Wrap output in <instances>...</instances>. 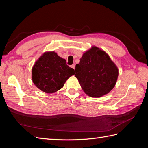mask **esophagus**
<instances>
[{"mask_svg": "<svg viewBox=\"0 0 148 148\" xmlns=\"http://www.w3.org/2000/svg\"><path fill=\"white\" fill-rule=\"evenodd\" d=\"M71 67H72V68H73V69H75V64H73L72 65H71Z\"/></svg>", "mask_w": 148, "mask_h": 148, "instance_id": "esophagus-1", "label": "esophagus"}]
</instances>
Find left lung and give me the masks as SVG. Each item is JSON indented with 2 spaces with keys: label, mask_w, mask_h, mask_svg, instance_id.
<instances>
[{
  "label": "left lung",
  "mask_w": 148,
  "mask_h": 148,
  "mask_svg": "<svg viewBox=\"0 0 148 148\" xmlns=\"http://www.w3.org/2000/svg\"><path fill=\"white\" fill-rule=\"evenodd\" d=\"M75 77L84 92L97 97L109 93L117 82L119 70L107 53L93 46L75 66Z\"/></svg>",
  "instance_id": "left-lung-1"
}]
</instances>
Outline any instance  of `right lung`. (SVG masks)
I'll use <instances>...</instances> for the list:
<instances>
[{
    "label": "right lung",
    "mask_w": 148,
    "mask_h": 148,
    "mask_svg": "<svg viewBox=\"0 0 148 148\" xmlns=\"http://www.w3.org/2000/svg\"><path fill=\"white\" fill-rule=\"evenodd\" d=\"M75 74L73 69L54 52H45L32 69V80L38 88L46 93H53L64 86Z\"/></svg>",
    "instance_id": "obj_1"
}]
</instances>
